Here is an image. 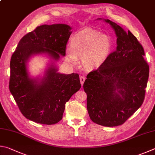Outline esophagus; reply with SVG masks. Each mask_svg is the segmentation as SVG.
Wrapping results in <instances>:
<instances>
[{
	"label": "esophagus",
	"mask_w": 155,
	"mask_h": 155,
	"mask_svg": "<svg viewBox=\"0 0 155 155\" xmlns=\"http://www.w3.org/2000/svg\"><path fill=\"white\" fill-rule=\"evenodd\" d=\"M80 82H81V85H82V86H83V84H84V81H85V78H84V76H80Z\"/></svg>",
	"instance_id": "obj_1"
}]
</instances>
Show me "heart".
<instances>
[{
	"label": "heart",
	"mask_w": 155,
	"mask_h": 155,
	"mask_svg": "<svg viewBox=\"0 0 155 155\" xmlns=\"http://www.w3.org/2000/svg\"><path fill=\"white\" fill-rule=\"evenodd\" d=\"M71 48L66 50V59L71 64L81 63L86 71H92L101 68L112 54L114 43L112 37L91 28H84L73 35Z\"/></svg>",
	"instance_id": "obj_1"
}]
</instances>
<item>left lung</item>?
Segmentation results:
<instances>
[{"mask_svg":"<svg viewBox=\"0 0 155 155\" xmlns=\"http://www.w3.org/2000/svg\"><path fill=\"white\" fill-rule=\"evenodd\" d=\"M117 37L116 51L107 62L88 73L84 83L92 121L104 127L123 124L142 105L149 76L144 50L129 31L110 20Z\"/></svg>","mask_w":155,"mask_h":155,"instance_id":"8db88e82","label":"left lung"}]
</instances>
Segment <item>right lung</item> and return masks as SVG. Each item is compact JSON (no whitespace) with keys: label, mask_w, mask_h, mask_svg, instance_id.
<instances>
[{"label":"right lung","mask_w":155,"mask_h":155,"mask_svg":"<svg viewBox=\"0 0 155 155\" xmlns=\"http://www.w3.org/2000/svg\"><path fill=\"white\" fill-rule=\"evenodd\" d=\"M72 28L65 24H43L21 38L10 62L9 91L21 114L37 123L61 120L65 104L81 88L79 75L58 72L56 63L65 56ZM43 55L49 60L42 75L33 77L28 62Z\"/></svg>","instance_id":"obj_1"}]
</instances>
